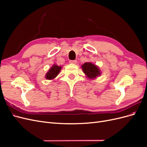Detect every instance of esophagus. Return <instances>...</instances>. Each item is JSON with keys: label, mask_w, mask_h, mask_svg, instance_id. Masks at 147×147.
Masks as SVG:
<instances>
[{"label": "esophagus", "mask_w": 147, "mask_h": 147, "mask_svg": "<svg viewBox=\"0 0 147 147\" xmlns=\"http://www.w3.org/2000/svg\"><path fill=\"white\" fill-rule=\"evenodd\" d=\"M69 63L70 64H76L77 63V60H71V61H70Z\"/></svg>", "instance_id": "esophagus-1"}]
</instances>
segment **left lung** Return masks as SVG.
<instances>
[{
  "label": "left lung",
  "instance_id": "left-lung-1",
  "mask_svg": "<svg viewBox=\"0 0 147 147\" xmlns=\"http://www.w3.org/2000/svg\"><path fill=\"white\" fill-rule=\"evenodd\" d=\"M83 72L90 79H94L100 75V71L98 67L91 63H86L82 65Z\"/></svg>",
  "mask_w": 147,
  "mask_h": 147
}]
</instances>
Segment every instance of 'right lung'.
I'll return each instance as SVG.
<instances>
[{
	"label": "right lung",
	"mask_w": 147,
	"mask_h": 147,
	"mask_svg": "<svg viewBox=\"0 0 147 147\" xmlns=\"http://www.w3.org/2000/svg\"><path fill=\"white\" fill-rule=\"evenodd\" d=\"M61 69V67L57 65L56 64H54L51 68L50 69L48 70V72L46 74V78L47 80H52L55 78L57 75L59 74L60 70Z\"/></svg>",
	"instance_id": "right-lung-1"
}]
</instances>
